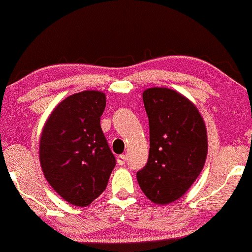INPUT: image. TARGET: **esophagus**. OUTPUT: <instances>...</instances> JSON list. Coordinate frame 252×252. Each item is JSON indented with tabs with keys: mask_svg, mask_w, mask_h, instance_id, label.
Returning a JSON list of instances; mask_svg holds the SVG:
<instances>
[{
	"mask_svg": "<svg viewBox=\"0 0 252 252\" xmlns=\"http://www.w3.org/2000/svg\"><path fill=\"white\" fill-rule=\"evenodd\" d=\"M126 156L124 154L117 156V163L118 164H124L126 163Z\"/></svg>",
	"mask_w": 252,
	"mask_h": 252,
	"instance_id": "34e87169",
	"label": "esophagus"
}]
</instances>
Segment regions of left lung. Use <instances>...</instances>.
<instances>
[{
    "label": "left lung",
    "mask_w": 252,
    "mask_h": 252,
    "mask_svg": "<svg viewBox=\"0 0 252 252\" xmlns=\"http://www.w3.org/2000/svg\"><path fill=\"white\" fill-rule=\"evenodd\" d=\"M149 120L148 162L138 170L141 189L155 204H169L186 193L204 168L206 126L190 100L166 88L143 92Z\"/></svg>",
    "instance_id": "1"
}]
</instances>
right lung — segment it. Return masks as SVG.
<instances>
[{"label": "right lung", "instance_id": "add662e5", "mask_svg": "<svg viewBox=\"0 0 252 252\" xmlns=\"http://www.w3.org/2000/svg\"><path fill=\"white\" fill-rule=\"evenodd\" d=\"M103 92L68 96L52 111L40 137V163L52 189L74 206L85 207L108 185L116 158L100 128Z\"/></svg>", "mask_w": 252, "mask_h": 252}]
</instances>
